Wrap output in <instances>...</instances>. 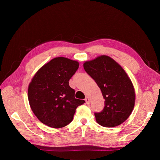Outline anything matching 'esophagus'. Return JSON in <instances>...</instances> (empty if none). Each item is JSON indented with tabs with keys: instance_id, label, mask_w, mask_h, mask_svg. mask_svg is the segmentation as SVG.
<instances>
[{
	"instance_id": "1",
	"label": "esophagus",
	"mask_w": 160,
	"mask_h": 160,
	"mask_svg": "<svg viewBox=\"0 0 160 160\" xmlns=\"http://www.w3.org/2000/svg\"><path fill=\"white\" fill-rule=\"evenodd\" d=\"M85 102H86V104H90V99H89V97H85Z\"/></svg>"
}]
</instances>
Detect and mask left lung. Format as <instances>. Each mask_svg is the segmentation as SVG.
Returning <instances> with one entry per match:
<instances>
[{"label":"left lung","mask_w":160,"mask_h":160,"mask_svg":"<svg viewBox=\"0 0 160 160\" xmlns=\"http://www.w3.org/2000/svg\"><path fill=\"white\" fill-rule=\"evenodd\" d=\"M83 66L105 99L103 110L94 113L97 122L108 128L123 123L131 115L135 99L133 86L125 70L107 56L87 61Z\"/></svg>","instance_id":"8db88e82"}]
</instances>
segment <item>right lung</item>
I'll list each match as a JSON object with an SVG mask.
<instances>
[{"label": "right lung", "instance_id": "1", "mask_svg": "<svg viewBox=\"0 0 160 160\" xmlns=\"http://www.w3.org/2000/svg\"><path fill=\"white\" fill-rule=\"evenodd\" d=\"M79 67L76 61L64 57L51 60L34 75L28 88L29 105L45 125L59 128L72 121L75 109L85 100L75 98L69 80Z\"/></svg>", "mask_w": 160, "mask_h": 160}]
</instances>
